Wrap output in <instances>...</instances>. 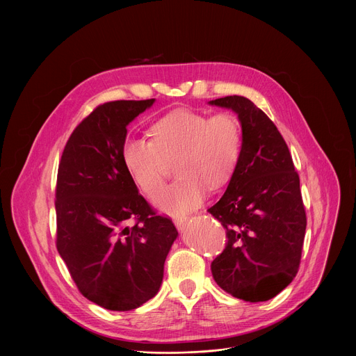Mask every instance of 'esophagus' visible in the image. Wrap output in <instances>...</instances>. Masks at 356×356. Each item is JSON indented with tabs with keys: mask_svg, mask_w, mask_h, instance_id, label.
<instances>
[{
	"mask_svg": "<svg viewBox=\"0 0 356 356\" xmlns=\"http://www.w3.org/2000/svg\"><path fill=\"white\" fill-rule=\"evenodd\" d=\"M187 220H188L187 216H177V217L173 218V222H175V225H176L177 228H181V227L187 222Z\"/></svg>",
	"mask_w": 356,
	"mask_h": 356,
	"instance_id": "obj_1",
	"label": "esophagus"
}]
</instances>
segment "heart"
I'll return each instance as SVG.
<instances>
[{
	"label": "heart",
	"instance_id": "heart-1",
	"mask_svg": "<svg viewBox=\"0 0 356 356\" xmlns=\"http://www.w3.org/2000/svg\"><path fill=\"white\" fill-rule=\"evenodd\" d=\"M152 140L128 138L122 146L124 163L139 186L154 195L164 182L168 163L178 161L179 177L154 197L158 209L183 214L201 204L207 187L218 190L232 177L242 154V125L232 113L209 115L175 110L150 128Z\"/></svg>",
	"mask_w": 356,
	"mask_h": 356
}]
</instances>
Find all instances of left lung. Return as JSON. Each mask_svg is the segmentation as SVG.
I'll return each instance as SVG.
<instances>
[{"instance_id": "8db88e82", "label": "left lung", "mask_w": 356, "mask_h": 356, "mask_svg": "<svg viewBox=\"0 0 356 356\" xmlns=\"http://www.w3.org/2000/svg\"><path fill=\"white\" fill-rule=\"evenodd\" d=\"M210 104L235 111L243 135L227 191L207 210L227 234L213 277L236 298L266 301L298 272L307 225L298 173L279 129L250 99L228 95Z\"/></svg>"}]
</instances>
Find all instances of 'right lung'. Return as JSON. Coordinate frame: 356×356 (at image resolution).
Segmentation results:
<instances>
[{
    "instance_id": "obj_1",
    "label": "right lung",
    "mask_w": 356,
    "mask_h": 356,
    "mask_svg": "<svg viewBox=\"0 0 356 356\" xmlns=\"http://www.w3.org/2000/svg\"><path fill=\"white\" fill-rule=\"evenodd\" d=\"M155 103L118 99L72 132L58 170L56 248L79 291L113 312L138 309L163 279L177 229L138 193L124 159L127 125Z\"/></svg>"
}]
</instances>
